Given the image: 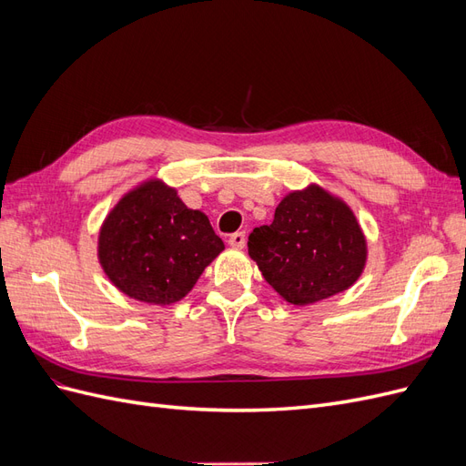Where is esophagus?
<instances>
[{
  "label": "esophagus",
  "instance_id": "1",
  "mask_svg": "<svg viewBox=\"0 0 466 466\" xmlns=\"http://www.w3.org/2000/svg\"><path fill=\"white\" fill-rule=\"evenodd\" d=\"M245 243H247L245 231H237V233H233V235L229 237V245H231L233 248H243Z\"/></svg>",
  "mask_w": 466,
  "mask_h": 466
}]
</instances>
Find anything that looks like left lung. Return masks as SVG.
I'll use <instances>...</instances> for the list:
<instances>
[{
	"label": "left lung",
	"instance_id": "left-lung-1",
	"mask_svg": "<svg viewBox=\"0 0 466 466\" xmlns=\"http://www.w3.org/2000/svg\"><path fill=\"white\" fill-rule=\"evenodd\" d=\"M248 257L281 299L311 305L356 284L368 241L344 200L309 185L284 196L270 225L252 229Z\"/></svg>",
	"mask_w": 466,
	"mask_h": 466
}]
</instances>
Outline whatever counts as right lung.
<instances>
[{"label": "right lung", "mask_w": 466, "mask_h": 466, "mask_svg": "<svg viewBox=\"0 0 466 466\" xmlns=\"http://www.w3.org/2000/svg\"><path fill=\"white\" fill-rule=\"evenodd\" d=\"M223 248L204 211L187 208L161 178H149L108 211L96 257L112 286L130 299L171 305Z\"/></svg>", "instance_id": "add662e5"}]
</instances>
